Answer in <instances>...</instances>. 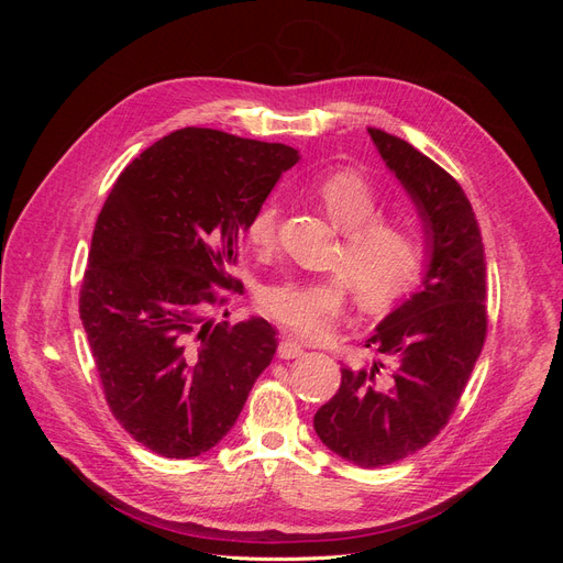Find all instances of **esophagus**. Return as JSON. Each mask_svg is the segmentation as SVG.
Returning <instances> with one entry per match:
<instances>
[{
    "instance_id": "34e87169",
    "label": "esophagus",
    "mask_w": 563,
    "mask_h": 563,
    "mask_svg": "<svg viewBox=\"0 0 563 563\" xmlns=\"http://www.w3.org/2000/svg\"><path fill=\"white\" fill-rule=\"evenodd\" d=\"M302 352H305L302 345L298 343V340H294V338H284L282 343H279V347H277L279 360H296V356H300Z\"/></svg>"
}]
</instances>
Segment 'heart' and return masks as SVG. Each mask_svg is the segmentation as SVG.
Masks as SVG:
<instances>
[{"mask_svg":"<svg viewBox=\"0 0 563 563\" xmlns=\"http://www.w3.org/2000/svg\"><path fill=\"white\" fill-rule=\"evenodd\" d=\"M314 192L333 223L343 230L335 265L343 272L323 277H286L261 291V310L296 335H327L343 314L350 282L368 310L387 308L411 291L424 263L420 232L404 218L378 216L380 199L362 174L335 172L323 176ZM279 203L263 201L253 211L249 242L269 251L277 244Z\"/></svg>","mask_w":563,"mask_h":563,"instance_id":"obj_1","label":"heart"}]
</instances>
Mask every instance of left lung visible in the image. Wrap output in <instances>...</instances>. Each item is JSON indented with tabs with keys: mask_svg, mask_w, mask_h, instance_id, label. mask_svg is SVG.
Here are the masks:
<instances>
[{
	"mask_svg": "<svg viewBox=\"0 0 563 563\" xmlns=\"http://www.w3.org/2000/svg\"><path fill=\"white\" fill-rule=\"evenodd\" d=\"M368 133L416 203L430 263L418 291L366 340L378 360L345 366L314 416L323 444L366 470L397 463L444 430L488 327L484 242L463 187L411 143L380 129Z\"/></svg>",
	"mask_w": 563,
	"mask_h": 563,
	"instance_id": "left-lung-1",
	"label": "left lung"
}]
</instances>
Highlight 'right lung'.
<instances>
[{
  "label": "right lung",
  "instance_id": "obj_1",
  "mask_svg": "<svg viewBox=\"0 0 563 563\" xmlns=\"http://www.w3.org/2000/svg\"><path fill=\"white\" fill-rule=\"evenodd\" d=\"M298 150L213 129L164 135L96 220L79 317L112 416L164 457L213 449L277 352L263 317L213 321L253 211ZM228 314V312H225Z\"/></svg>",
  "mask_w": 563,
  "mask_h": 563
}]
</instances>
